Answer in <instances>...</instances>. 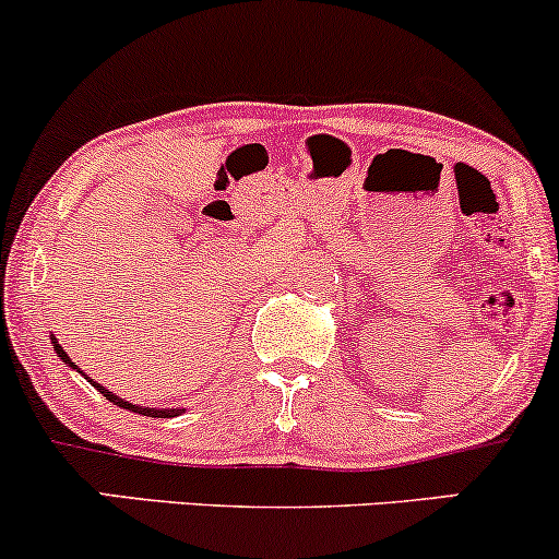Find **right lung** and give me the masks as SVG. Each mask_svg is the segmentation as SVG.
I'll use <instances>...</instances> for the list:
<instances>
[{"label": "right lung", "instance_id": "1", "mask_svg": "<svg viewBox=\"0 0 559 559\" xmlns=\"http://www.w3.org/2000/svg\"><path fill=\"white\" fill-rule=\"evenodd\" d=\"M52 346H55L57 357H60V360L66 362L68 368H75V365L70 362V357L66 355V349H62V346L57 344V338H52ZM75 370H79V368H75ZM88 381H92V378H88ZM94 386L99 389V394H105L107 400L118 404V407H123V409H131V413H139V415H146V418H176V415H181V413H183V409H155V407H139V404H131V402H126V400H118V396H115L110 389L99 386V383H94Z\"/></svg>", "mask_w": 559, "mask_h": 559}]
</instances>
